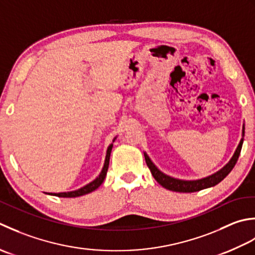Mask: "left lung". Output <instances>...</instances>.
Masks as SVG:
<instances>
[{
	"label": "left lung",
	"instance_id": "8db88e82",
	"mask_svg": "<svg viewBox=\"0 0 255 255\" xmlns=\"http://www.w3.org/2000/svg\"><path fill=\"white\" fill-rule=\"evenodd\" d=\"M242 133L244 134V127L242 129ZM242 144H243V139L240 141V144H239L235 155H233L230 162L228 163L225 167L220 169L218 173L209 176V177L202 178L199 180H180V179H175L173 177H169V176L163 174L162 171L157 169L156 166L150 162V159L148 158L146 154H144V156H145V162H146L150 173L153 175V177L156 179L157 183L159 185H162L164 188L168 190L177 191V193H195V191H199L205 188H209V187L216 186L217 184H219L223 178L227 177L228 174H229L232 170V168L235 167V165L237 164V160L239 156H240Z\"/></svg>",
	"mask_w": 255,
	"mask_h": 255
}]
</instances>
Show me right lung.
<instances>
[{"label":"right lung","mask_w":255,"mask_h":255,"mask_svg":"<svg viewBox=\"0 0 255 255\" xmlns=\"http://www.w3.org/2000/svg\"><path fill=\"white\" fill-rule=\"evenodd\" d=\"M113 145L111 144L110 146L108 147L107 150V156H106V162H105V166H103V168L101 170L100 175L98 176V177L92 181V183L86 185L85 187H82V188L75 190V191H69V193H59V194H50V195H55L57 197H64V198H72V197H79V196H84L86 194H89L91 191L96 190L99 186H100L103 180L106 178V175H107V171L109 168V162H110V154H111V149H112Z\"/></svg>","instance_id":"1"}]
</instances>
